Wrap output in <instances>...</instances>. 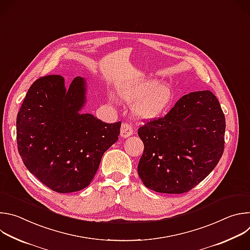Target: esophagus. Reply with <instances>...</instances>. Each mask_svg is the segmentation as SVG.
<instances>
[{
  "instance_id": "obj_1",
  "label": "esophagus",
  "mask_w": 250,
  "mask_h": 250,
  "mask_svg": "<svg viewBox=\"0 0 250 250\" xmlns=\"http://www.w3.org/2000/svg\"><path fill=\"white\" fill-rule=\"evenodd\" d=\"M132 134V127L128 123H123L121 126V136L128 137Z\"/></svg>"
}]
</instances>
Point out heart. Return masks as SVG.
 <instances>
[{
  "label": "heart",
  "instance_id": "heart-1",
  "mask_svg": "<svg viewBox=\"0 0 250 250\" xmlns=\"http://www.w3.org/2000/svg\"><path fill=\"white\" fill-rule=\"evenodd\" d=\"M118 95L123 101L134 103L133 113L142 120H152L160 116L173 100V91L168 84H158L146 79L121 85Z\"/></svg>",
  "mask_w": 250,
  "mask_h": 250
}]
</instances>
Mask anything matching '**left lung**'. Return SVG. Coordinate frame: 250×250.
<instances>
[{
	"mask_svg": "<svg viewBox=\"0 0 250 250\" xmlns=\"http://www.w3.org/2000/svg\"><path fill=\"white\" fill-rule=\"evenodd\" d=\"M226 118L210 91L183 96L169 113L137 130L145 145L137 172L158 193L183 194L215 168L225 149Z\"/></svg>",
	"mask_w": 250,
	"mask_h": 250,
	"instance_id": "obj_1",
	"label": "left lung"
}]
</instances>
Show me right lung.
Returning a JSON list of instances; mask_svg holds the SVG:
<instances>
[{
  "label": "right lung",
  "instance_id": "right-lung-1",
  "mask_svg": "<svg viewBox=\"0 0 250 250\" xmlns=\"http://www.w3.org/2000/svg\"><path fill=\"white\" fill-rule=\"evenodd\" d=\"M86 83L60 75L39 78L29 87L17 117L18 150L23 164L57 193L86 188L103 154L119 139L122 122L106 124L80 114Z\"/></svg>",
  "mask_w": 250,
  "mask_h": 250
}]
</instances>
